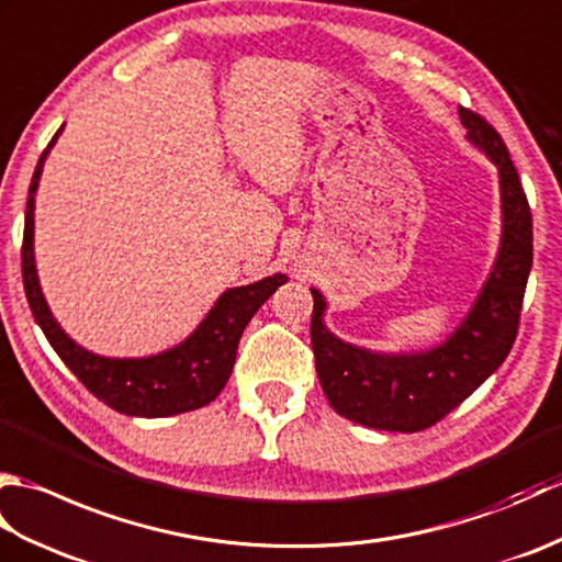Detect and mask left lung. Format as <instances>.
Instances as JSON below:
<instances>
[{"label": "left lung", "instance_id": "8db88e82", "mask_svg": "<svg viewBox=\"0 0 562 562\" xmlns=\"http://www.w3.org/2000/svg\"><path fill=\"white\" fill-rule=\"evenodd\" d=\"M469 139L497 164L503 244L471 314L435 350L376 355L338 340L324 326L326 302L312 290V350L330 408L374 429L420 432L463 403L505 362L517 338L533 260L531 210L503 137L471 109H459Z\"/></svg>", "mask_w": 562, "mask_h": 562}]
</instances>
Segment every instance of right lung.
<instances>
[{"label": "right lung", "mask_w": 562, "mask_h": 562, "mask_svg": "<svg viewBox=\"0 0 562 562\" xmlns=\"http://www.w3.org/2000/svg\"><path fill=\"white\" fill-rule=\"evenodd\" d=\"M59 133H63V127L57 130L50 145L41 154L26 200L21 272L33 318L38 321L59 360L75 372L93 396L111 405L113 411L137 417H166L202 408V405L217 398L226 386L244 328L260 304H266L268 296L288 282V274H272V278L246 284V288L226 290L193 336L169 352L142 357V360H111V357H99L83 350L53 318L41 292L33 260V195L38 190L43 161Z\"/></svg>", "instance_id": "right-lung-1"}]
</instances>
